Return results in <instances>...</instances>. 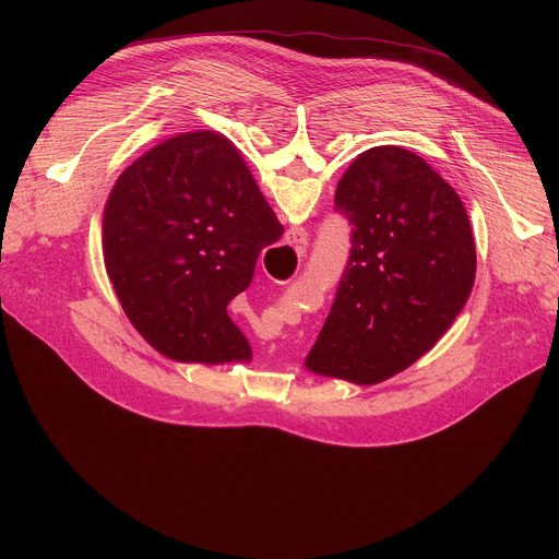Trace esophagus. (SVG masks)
<instances>
[{"mask_svg": "<svg viewBox=\"0 0 559 559\" xmlns=\"http://www.w3.org/2000/svg\"><path fill=\"white\" fill-rule=\"evenodd\" d=\"M287 243L294 246L298 254H302V252H305V246H307V231H305L302 227H292V229L287 231Z\"/></svg>", "mask_w": 559, "mask_h": 559, "instance_id": "1", "label": "esophagus"}]
</instances>
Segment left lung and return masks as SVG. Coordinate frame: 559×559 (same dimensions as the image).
<instances>
[{
    "mask_svg": "<svg viewBox=\"0 0 559 559\" xmlns=\"http://www.w3.org/2000/svg\"><path fill=\"white\" fill-rule=\"evenodd\" d=\"M334 212L352 225V248L305 365L376 384L427 354L462 311L475 278L471 223L455 190L397 145L356 158Z\"/></svg>",
    "mask_w": 559,
    "mask_h": 559,
    "instance_id": "1",
    "label": "left lung"
}]
</instances>
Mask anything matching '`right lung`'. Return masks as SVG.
Returning a JSON list of instances; mask_svg holds the SVG:
<instances>
[{
  "instance_id": "right-lung-1",
  "label": "right lung",
  "mask_w": 559,
  "mask_h": 559,
  "mask_svg": "<svg viewBox=\"0 0 559 559\" xmlns=\"http://www.w3.org/2000/svg\"><path fill=\"white\" fill-rule=\"evenodd\" d=\"M283 225L234 145L188 132L119 177L104 212V259L136 332L181 362L252 356L227 316Z\"/></svg>"
}]
</instances>
